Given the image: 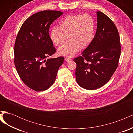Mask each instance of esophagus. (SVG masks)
<instances>
[{
    "label": "esophagus",
    "instance_id": "1",
    "mask_svg": "<svg viewBox=\"0 0 133 133\" xmlns=\"http://www.w3.org/2000/svg\"><path fill=\"white\" fill-rule=\"evenodd\" d=\"M71 60H72V59H71V58H68V57H65V60L66 62H70Z\"/></svg>",
    "mask_w": 133,
    "mask_h": 133
}]
</instances>
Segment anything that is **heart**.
<instances>
[{
  "instance_id": "1",
  "label": "heart",
  "mask_w": 133,
  "mask_h": 133,
  "mask_svg": "<svg viewBox=\"0 0 133 133\" xmlns=\"http://www.w3.org/2000/svg\"><path fill=\"white\" fill-rule=\"evenodd\" d=\"M95 29V22L91 15H69L60 22L59 28H52L49 35L57 46L63 44L69 35V41L63 44L58 52L60 55L71 57L80 48H85L90 45L94 38Z\"/></svg>"
}]
</instances>
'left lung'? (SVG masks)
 <instances>
[{"label":"left lung","mask_w":133,"mask_h":133,"mask_svg":"<svg viewBox=\"0 0 133 133\" xmlns=\"http://www.w3.org/2000/svg\"><path fill=\"white\" fill-rule=\"evenodd\" d=\"M97 29L92 42L74 59L75 76L80 87L95 90L109 82L118 65L121 46L114 23L101 11H96Z\"/></svg>","instance_id":"1"}]
</instances>
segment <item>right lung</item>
I'll return each mask as SVG.
<instances>
[{"label": "right lung", "mask_w": 133, "mask_h": 133, "mask_svg": "<svg viewBox=\"0 0 133 133\" xmlns=\"http://www.w3.org/2000/svg\"><path fill=\"white\" fill-rule=\"evenodd\" d=\"M63 12L44 10L32 15L23 23L14 45V64L22 81L35 91L45 90L54 83L64 57L46 58L54 54L49 34L50 25Z\"/></svg>", "instance_id": "obj_1"}]
</instances>
